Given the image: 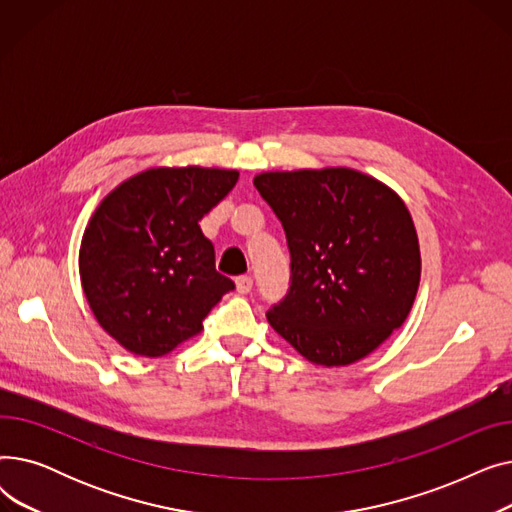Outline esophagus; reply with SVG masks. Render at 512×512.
Masks as SVG:
<instances>
[{"label":"esophagus","mask_w":512,"mask_h":512,"mask_svg":"<svg viewBox=\"0 0 512 512\" xmlns=\"http://www.w3.org/2000/svg\"><path fill=\"white\" fill-rule=\"evenodd\" d=\"M251 288H253V278H251V276H238V278H236V290H238L240 294L251 292Z\"/></svg>","instance_id":"esophagus-1"}]
</instances>
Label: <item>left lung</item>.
Masks as SVG:
<instances>
[{
	"label": "left lung",
	"instance_id": "8db88e82",
	"mask_svg": "<svg viewBox=\"0 0 512 512\" xmlns=\"http://www.w3.org/2000/svg\"><path fill=\"white\" fill-rule=\"evenodd\" d=\"M280 220L290 282L272 328L317 365H351L398 330L421 276L411 213L382 182L348 168L253 180Z\"/></svg>",
	"mask_w": 512,
	"mask_h": 512
}]
</instances>
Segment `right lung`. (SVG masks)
Listing matches in <instances>:
<instances>
[{"label": "right lung", "instance_id": "right-lung-1", "mask_svg": "<svg viewBox=\"0 0 512 512\" xmlns=\"http://www.w3.org/2000/svg\"><path fill=\"white\" fill-rule=\"evenodd\" d=\"M236 180V170L155 168L122 182L93 213L80 242V282L99 326L126 351L170 353L234 290L215 270L199 220Z\"/></svg>", "mask_w": 512, "mask_h": 512}]
</instances>
